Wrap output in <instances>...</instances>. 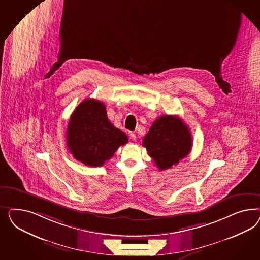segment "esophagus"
Instances as JSON below:
<instances>
[{
    "label": "esophagus",
    "instance_id": "34e87169",
    "mask_svg": "<svg viewBox=\"0 0 260 260\" xmlns=\"http://www.w3.org/2000/svg\"><path fill=\"white\" fill-rule=\"evenodd\" d=\"M128 136H129V138L133 140V141H135L136 140V135L134 133H128Z\"/></svg>",
    "mask_w": 260,
    "mask_h": 260
}]
</instances>
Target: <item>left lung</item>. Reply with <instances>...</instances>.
<instances>
[{
    "label": "left lung",
    "mask_w": 260,
    "mask_h": 260,
    "mask_svg": "<svg viewBox=\"0 0 260 260\" xmlns=\"http://www.w3.org/2000/svg\"><path fill=\"white\" fill-rule=\"evenodd\" d=\"M142 145L147 149L158 169L163 171L176 165L189 154L192 138L189 127L181 119L163 115L152 123Z\"/></svg>",
    "instance_id": "left-lung-1"
}]
</instances>
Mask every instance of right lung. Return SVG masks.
<instances>
[{
    "mask_svg": "<svg viewBox=\"0 0 260 260\" xmlns=\"http://www.w3.org/2000/svg\"><path fill=\"white\" fill-rule=\"evenodd\" d=\"M127 141L126 134L108 119L104 103L88 98L72 112L67 131V145L73 157L83 164L102 166Z\"/></svg>",
    "mask_w": 260,
    "mask_h": 260,
    "instance_id": "obj_1",
    "label": "right lung"
}]
</instances>
